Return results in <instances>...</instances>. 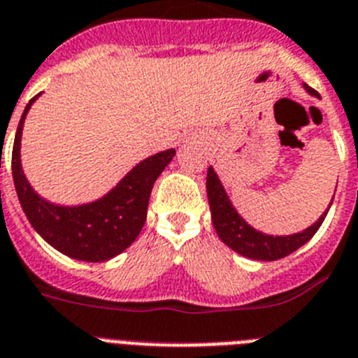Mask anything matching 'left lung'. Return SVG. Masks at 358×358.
<instances>
[{
	"label": "left lung",
	"instance_id": "obj_1",
	"mask_svg": "<svg viewBox=\"0 0 358 358\" xmlns=\"http://www.w3.org/2000/svg\"><path fill=\"white\" fill-rule=\"evenodd\" d=\"M304 89L311 96H318V92L309 85H306V83ZM207 198H209V207H211L213 225H215L216 235L220 236V240L227 248H231L242 257L251 258V260L273 262V260L287 257V255H291L313 238L318 227L322 225L329 207H331L335 194H333L331 202H329L326 211L320 215V218L315 224H311L300 233L275 236L255 229L253 225L248 224L242 218V215L233 206L229 194H227L224 184H222L213 167H209V171H207Z\"/></svg>",
	"mask_w": 358,
	"mask_h": 358
}]
</instances>
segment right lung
Returning <instances> with one entry per match:
<instances>
[{
	"mask_svg": "<svg viewBox=\"0 0 358 358\" xmlns=\"http://www.w3.org/2000/svg\"><path fill=\"white\" fill-rule=\"evenodd\" d=\"M40 96L32 98L21 114L12 149V178L21 207L36 233L59 253L83 262H107L123 253L140 235L152 185L176 151L167 149L142 160L109 193L92 202L80 206L49 202L32 189L21 165L23 123Z\"/></svg>",
	"mask_w": 358,
	"mask_h": 358,
	"instance_id": "obj_1",
	"label": "right lung"
}]
</instances>
